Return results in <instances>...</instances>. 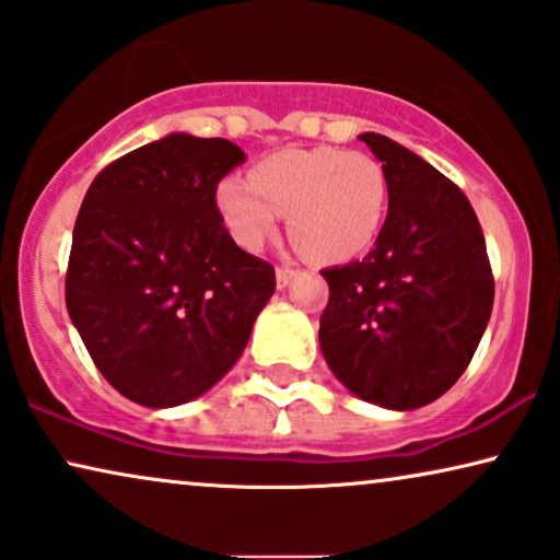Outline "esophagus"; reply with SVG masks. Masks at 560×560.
<instances>
[{"instance_id": "1", "label": "esophagus", "mask_w": 560, "mask_h": 560, "mask_svg": "<svg viewBox=\"0 0 560 560\" xmlns=\"http://www.w3.org/2000/svg\"><path fill=\"white\" fill-rule=\"evenodd\" d=\"M296 273H300V271H296L294 266H279V268H276V287L287 289L289 284H292V279Z\"/></svg>"}]
</instances>
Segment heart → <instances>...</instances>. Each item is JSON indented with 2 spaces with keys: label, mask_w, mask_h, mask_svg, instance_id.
I'll return each instance as SVG.
<instances>
[{
  "label": "heart",
  "mask_w": 560,
  "mask_h": 560,
  "mask_svg": "<svg viewBox=\"0 0 560 560\" xmlns=\"http://www.w3.org/2000/svg\"><path fill=\"white\" fill-rule=\"evenodd\" d=\"M389 184L382 163L342 148H287L266 155L250 182L218 186L220 218L245 250L264 248L289 214V235L310 258L335 264L369 250L382 233Z\"/></svg>",
  "instance_id": "obj_1"
}]
</instances>
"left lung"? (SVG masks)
Returning <instances> with one entry per match:
<instances>
[{"mask_svg":"<svg viewBox=\"0 0 560 560\" xmlns=\"http://www.w3.org/2000/svg\"><path fill=\"white\" fill-rule=\"evenodd\" d=\"M358 138L382 161L389 212L366 258L323 271L319 348L346 389L401 412L443 397L471 363L494 276L466 194L392 138Z\"/></svg>","mask_w":560,"mask_h":560,"instance_id":"1","label":"left lung"}]
</instances>
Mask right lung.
Returning a JSON list of instances; mask_svg holds the SVG:
<instances>
[{
	"instance_id": "obj_1",
	"label": "right lung",
	"mask_w": 560,
	"mask_h": 560,
	"mask_svg": "<svg viewBox=\"0 0 560 560\" xmlns=\"http://www.w3.org/2000/svg\"><path fill=\"white\" fill-rule=\"evenodd\" d=\"M243 161L225 138L171 132L89 186L66 307L94 366L136 405L202 397L235 366L271 300L273 266L237 248L214 199Z\"/></svg>"
}]
</instances>
